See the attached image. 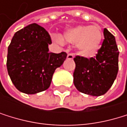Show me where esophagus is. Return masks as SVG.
<instances>
[{
  "label": "esophagus",
  "instance_id": "34e87169",
  "mask_svg": "<svg viewBox=\"0 0 127 127\" xmlns=\"http://www.w3.org/2000/svg\"><path fill=\"white\" fill-rule=\"evenodd\" d=\"M67 59H74V55H73V54H68Z\"/></svg>",
  "mask_w": 127,
  "mask_h": 127
}]
</instances>
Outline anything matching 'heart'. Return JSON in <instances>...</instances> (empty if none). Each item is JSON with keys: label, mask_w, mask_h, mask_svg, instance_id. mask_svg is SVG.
Here are the masks:
<instances>
[{"label": "heart", "mask_w": 127, "mask_h": 127, "mask_svg": "<svg viewBox=\"0 0 127 127\" xmlns=\"http://www.w3.org/2000/svg\"><path fill=\"white\" fill-rule=\"evenodd\" d=\"M103 32L100 27L91 25H78L66 29L63 32L62 39L58 37L59 42L62 41L70 44H75L80 55L83 56H92L99 49Z\"/></svg>", "instance_id": "heart-1"}]
</instances>
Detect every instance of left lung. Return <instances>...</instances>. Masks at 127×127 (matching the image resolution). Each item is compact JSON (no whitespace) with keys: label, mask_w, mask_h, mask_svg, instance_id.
I'll use <instances>...</instances> for the list:
<instances>
[{"label":"left lung","mask_w":127,"mask_h":127,"mask_svg":"<svg viewBox=\"0 0 127 127\" xmlns=\"http://www.w3.org/2000/svg\"><path fill=\"white\" fill-rule=\"evenodd\" d=\"M104 39L96 57L90 59L81 56L74 59L75 69L73 74L77 90L88 95L98 97L110 88L118 72L119 51L115 37L107 30Z\"/></svg>","instance_id":"left-lung-1"}]
</instances>
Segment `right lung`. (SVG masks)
<instances>
[{
  "label": "right lung",
  "instance_id": "1",
  "mask_svg": "<svg viewBox=\"0 0 127 127\" xmlns=\"http://www.w3.org/2000/svg\"><path fill=\"white\" fill-rule=\"evenodd\" d=\"M52 41L48 32L32 23L15 32L8 46L7 68L16 88L27 95L46 91L50 86L55 70L67 54L49 52Z\"/></svg>",
  "mask_w": 127,
  "mask_h": 127
}]
</instances>
